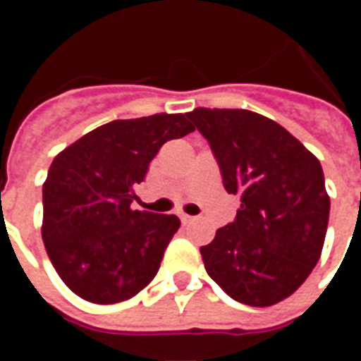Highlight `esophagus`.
<instances>
[{
    "instance_id": "esophagus-1",
    "label": "esophagus",
    "mask_w": 361,
    "mask_h": 361,
    "mask_svg": "<svg viewBox=\"0 0 361 361\" xmlns=\"http://www.w3.org/2000/svg\"><path fill=\"white\" fill-rule=\"evenodd\" d=\"M180 220L183 222V224H191V222H195V216H189V214H185V212H180Z\"/></svg>"
}]
</instances>
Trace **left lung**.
Here are the masks:
<instances>
[{
	"label": "left lung",
	"instance_id": "obj_1",
	"mask_svg": "<svg viewBox=\"0 0 361 361\" xmlns=\"http://www.w3.org/2000/svg\"><path fill=\"white\" fill-rule=\"evenodd\" d=\"M188 118L209 141L234 222L201 247L204 269L230 298L253 307L302 286L325 243L331 199L317 158L276 121L250 110L195 108Z\"/></svg>",
	"mask_w": 361,
	"mask_h": 361
}]
</instances>
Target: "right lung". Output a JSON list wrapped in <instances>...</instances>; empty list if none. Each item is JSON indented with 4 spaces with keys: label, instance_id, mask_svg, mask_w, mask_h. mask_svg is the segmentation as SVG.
<instances>
[{
    "label": "right lung",
    "instance_id": "obj_1",
    "mask_svg": "<svg viewBox=\"0 0 361 361\" xmlns=\"http://www.w3.org/2000/svg\"><path fill=\"white\" fill-rule=\"evenodd\" d=\"M193 129L183 114L116 119L54 158L42 188V240L79 298L126 302L157 276L180 219L135 211V185L166 141Z\"/></svg>",
    "mask_w": 361,
    "mask_h": 361
}]
</instances>
